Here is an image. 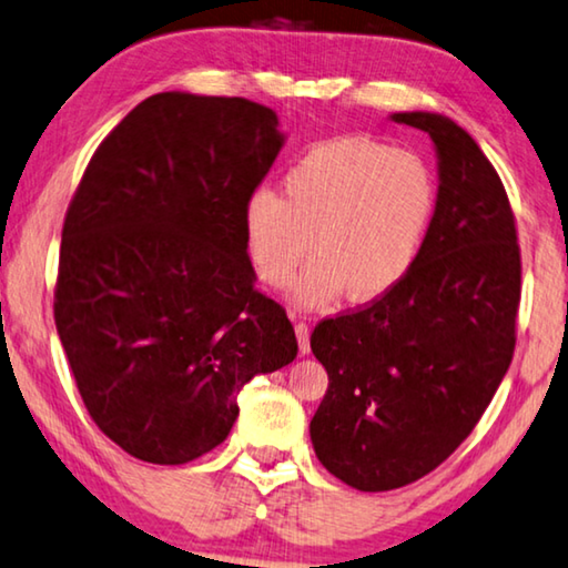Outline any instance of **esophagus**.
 I'll return each mask as SVG.
<instances>
[{"label": "esophagus", "instance_id": "obj_1", "mask_svg": "<svg viewBox=\"0 0 568 568\" xmlns=\"http://www.w3.org/2000/svg\"><path fill=\"white\" fill-rule=\"evenodd\" d=\"M294 333H296V343H300V353L310 355V327L304 325V322H296Z\"/></svg>", "mask_w": 568, "mask_h": 568}]
</instances>
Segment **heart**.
<instances>
[{"label":"heart","instance_id":"obj_1","mask_svg":"<svg viewBox=\"0 0 568 568\" xmlns=\"http://www.w3.org/2000/svg\"><path fill=\"white\" fill-rule=\"evenodd\" d=\"M439 187L429 164L368 136L310 146L282 180V197L256 190L243 205V246L272 290L325 307L345 292L373 302L404 282L432 229Z\"/></svg>","mask_w":568,"mask_h":568}]
</instances>
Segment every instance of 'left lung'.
Instances as JSON below:
<instances>
[{"label": "left lung", "instance_id": "1", "mask_svg": "<svg viewBox=\"0 0 568 568\" xmlns=\"http://www.w3.org/2000/svg\"><path fill=\"white\" fill-rule=\"evenodd\" d=\"M432 136L439 200L412 272L365 310L322 320L312 353L329 386L314 455L363 493L429 475L485 414L516 347L520 251L508 195L457 121L390 113Z\"/></svg>", "mask_w": 568, "mask_h": 568}]
</instances>
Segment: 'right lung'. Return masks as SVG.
<instances>
[{"label": "right lung", "mask_w": 568, "mask_h": 568, "mask_svg": "<svg viewBox=\"0 0 568 568\" xmlns=\"http://www.w3.org/2000/svg\"><path fill=\"white\" fill-rule=\"evenodd\" d=\"M286 136L248 99L164 91L103 139L68 207L55 327L95 426L129 455L185 465L239 418V394L296 357L254 290L243 205Z\"/></svg>", "instance_id": "right-lung-1"}]
</instances>
